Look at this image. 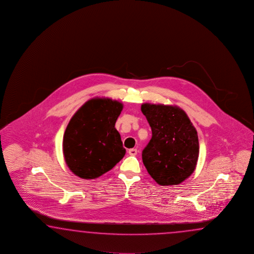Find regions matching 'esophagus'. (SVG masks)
<instances>
[{"instance_id":"34e87169","label":"esophagus","mask_w":254,"mask_h":254,"mask_svg":"<svg viewBox=\"0 0 254 254\" xmlns=\"http://www.w3.org/2000/svg\"><path fill=\"white\" fill-rule=\"evenodd\" d=\"M128 152H129V155H131V156H135V155L137 154L138 151H137V149H129Z\"/></svg>"}]
</instances>
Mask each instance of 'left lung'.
<instances>
[{"label": "left lung", "instance_id": "8db88e82", "mask_svg": "<svg viewBox=\"0 0 254 254\" xmlns=\"http://www.w3.org/2000/svg\"><path fill=\"white\" fill-rule=\"evenodd\" d=\"M141 112L152 132L141 154L148 173L162 186L182 184L194 172L199 157L194 126L177 106L143 103Z\"/></svg>", "mask_w": 254, "mask_h": 254}]
</instances>
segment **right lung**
Wrapping results in <instances>:
<instances>
[{
  "mask_svg": "<svg viewBox=\"0 0 254 254\" xmlns=\"http://www.w3.org/2000/svg\"><path fill=\"white\" fill-rule=\"evenodd\" d=\"M123 103L109 98L89 100L70 119L64 135L63 150L70 171L82 179H96L112 170L124 158L115 123Z\"/></svg>",
  "mask_w": 254,
  "mask_h": 254,
  "instance_id": "obj_1",
  "label": "right lung"
}]
</instances>
